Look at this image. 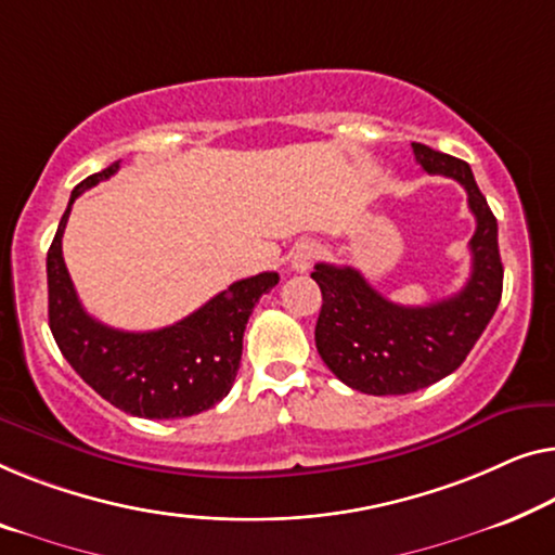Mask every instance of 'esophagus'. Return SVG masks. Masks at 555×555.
<instances>
[{
	"mask_svg": "<svg viewBox=\"0 0 555 555\" xmlns=\"http://www.w3.org/2000/svg\"><path fill=\"white\" fill-rule=\"evenodd\" d=\"M320 258V247L318 243H312V240H302V243L295 245L293 250V270L297 272H308L312 268V262Z\"/></svg>",
	"mask_w": 555,
	"mask_h": 555,
	"instance_id": "esophagus-1",
	"label": "esophagus"
}]
</instances>
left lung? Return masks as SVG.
<instances>
[{"label":"left lung","instance_id":"left-lung-1","mask_svg":"<svg viewBox=\"0 0 555 555\" xmlns=\"http://www.w3.org/2000/svg\"><path fill=\"white\" fill-rule=\"evenodd\" d=\"M413 152L425 172L453 178L468 192L476 215L473 268L461 293L411 308L390 302L350 264H315L310 278L323 293L318 352L335 377L367 396H405L457 371L491 323L503 293L498 222L468 163L421 142H413Z\"/></svg>","mask_w":555,"mask_h":555}]
</instances>
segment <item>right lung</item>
Returning a JSON list of instances; mask_svg holds the SVG:
<instances>
[{"instance_id": "1", "label": "right lung", "mask_w": 555, "mask_h": 555, "mask_svg": "<svg viewBox=\"0 0 555 555\" xmlns=\"http://www.w3.org/2000/svg\"><path fill=\"white\" fill-rule=\"evenodd\" d=\"M117 170L119 163L109 165L72 190L47 253L50 331L77 375L119 411L150 421L197 415L230 392L243 358L247 318L280 278L260 272L237 280L180 323L150 333L117 331L87 315L62 258L64 224L72 203Z\"/></svg>"}]
</instances>
